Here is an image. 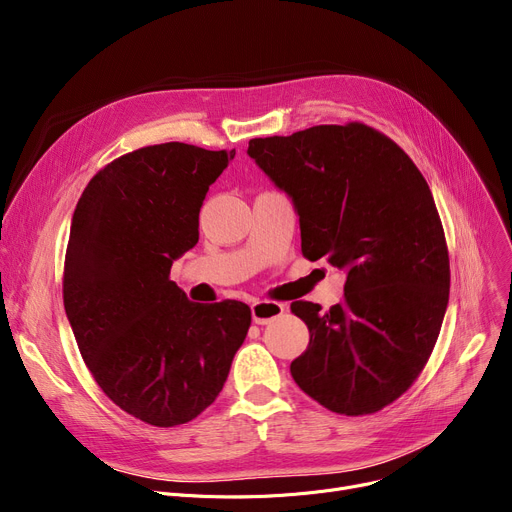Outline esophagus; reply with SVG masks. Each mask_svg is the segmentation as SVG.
Listing matches in <instances>:
<instances>
[{
    "mask_svg": "<svg viewBox=\"0 0 512 512\" xmlns=\"http://www.w3.org/2000/svg\"><path fill=\"white\" fill-rule=\"evenodd\" d=\"M282 313H284V305L276 303V301H255L251 305L253 321H255V324H259V326L270 324V321L278 319Z\"/></svg>",
    "mask_w": 512,
    "mask_h": 512,
    "instance_id": "obj_1",
    "label": "esophagus"
}]
</instances>
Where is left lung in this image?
I'll use <instances>...</instances> for the list:
<instances>
[{
  "instance_id": "left-lung-1",
  "label": "left lung",
  "mask_w": 512,
  "mask_h": 512,
  "mask_svg": "<svg viewBox=\"0 0 512 512\" xmlns=\"http://www.w3.org/2000/svg\"><path fill=\"white\" fill-rule=\"evenodd\" d=\"M249 155L292 197L303 257L346 270L342 305H290L309 328L307 351L290 363L294 382L340 415L382 411L419 378L448 305L432 191L413 159L363 122L251 139Z\"/></svg>"
}]
</instances>
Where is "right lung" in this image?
I'll return each instance as SVG.
<instances>
[{
    "label": "right lung",
    "mask_w": 512,
    "mask_h": 512,
    "mask_svg": "<svg viewBox=\"0 0 512 512\" xmlns=\"http://www.w3.org/2000/svg\"><path fill=\"white\" fill-rule=\"evenodd\" d=\"M234 153L186 143L130 151L91 178L72 215L62 292L78 351L107 398L155 427L211 405L251 326L249 305H199L170 280Z\"/></svg>",
    "instance_id": "1"
}]
</instances>
